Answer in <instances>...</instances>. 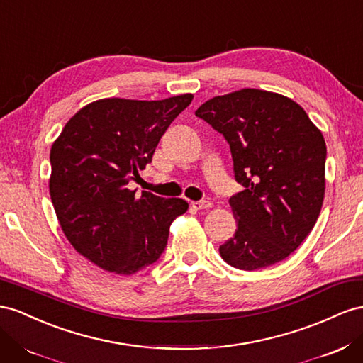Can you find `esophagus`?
Here are the masks:
<instances>
[{"instance_id":"1","label":"esophagus","mask_w":363,"mask_h":363,"mask_svg":"<svg viewBox=\"0 0 363 363\" xmlns=\"http://www.w3.org/2000/svg\"><path fill=\"white\" fill-rule=\"evenodd\" d=\"M191 206H192L195 211H204V209H211L212 208V203L203 200V201H192Z\"/></svg>"}]
</instances>
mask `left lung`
<instances>
[{
	"label": "left lung",
	"mask_w": 363,
	"mask_h": 363,
	"mask_svg": "<svg viewBox=\"0 0 363 363\" xmlns=\"http://www.w3.org/2000/svg\"><path fill=\"white\" fill-rule=\"evenodd\" d=\"M230 146L244 191L230 197L237 220L221 258L240 270L286 259L315 228L325 194L324 135L289 97L242 88L215 96L195 111Z\"/></svg>",
	"instance_id": "8db88e82"
}]
</instances>
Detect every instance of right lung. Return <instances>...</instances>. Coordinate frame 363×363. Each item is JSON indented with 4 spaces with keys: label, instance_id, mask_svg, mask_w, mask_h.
I'll return each mask as SVG.
<instances>
[{
    "label": "right lung",
    "instance_id": "right-lung-1",
    "mask_svg": "<svg viewBox=\"0 0 363 363\" xmlns=\"http://www.w3.org/2000/svg\"><path fill=\"white\" fill-rule=\"evenodd\" d=\"M194 99L110 97L85 105L52 145L50 197L62 232L82 257L117 275L160 258L171 223L188 211L182 199L130 189L151 163L164 131Z\"/></svg>",
    "mask_w": 363,
    "mask_h": 363
}]
</instances>
